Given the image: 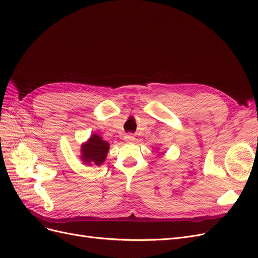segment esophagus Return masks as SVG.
Returning <instances> with one entry per match:
<instances>
[{"label":"esophagus","mask_w":258,"mask_h":258,"mask_svg":"<svg viewBox=\"0 0 258 258\" xmlns=\"http://www.w3.org/2000/svg\"><path fill=\"white\" fill-rule=\"evenodd\" d=\"M135 140H136V138H135V136H134V135L129 134V135H126V136H124V141H126V142H134Z\"/></svg>","instance_id":"1"}]
</instances>
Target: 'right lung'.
Returning <instances> with one entry per match:
<instances>
[{"label": "right lung", "mask_w": 258, "mask_h": 258, "mask_svg": "<svg viewBox=\"0 0 258 258\" xmlns=\"http://www.w3.org/2000/svg\"><path fill=\"white\" fill-rule=\"evenodd\" d=\"M108 148H110V144L104 141L102 138L98 135H92L88 141L81 147V159L88 166H91L93 163L100 166L106 158Z\"/></svg>", "instance_id": "right-lung-1"}]
</instances>
